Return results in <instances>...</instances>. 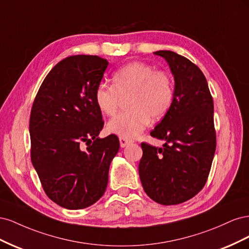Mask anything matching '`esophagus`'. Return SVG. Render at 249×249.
<instances>
[{"label":"esophagus","instance_id":"obj_1","mask_svg":"<svg viewBox=\"0 0 249 249\" xmlns=\"http://www.w3.org/2000/svg\"><path fill=\"white\" fill-rule=\"evenodd\" d=\"M119 142H120V146H122V147H125L127 144H130V143H131L132 141L129 140V139H126V138L120 137V138H119Z\"/></svg>","mask_w":249,"mask_h":249}]
</instances>
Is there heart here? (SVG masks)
<instances>
[{"mask_svg":"<svg viewBox=\"0 0 249 249\" xmlns=\"http://www.w3.org/2000/svg\"><path fill=\"white\" fill-rule=\"evenodd\" d=\"M127 97L130 109L112 119L108 130L120 137L133 139L149 124L150 118L160 120L173 102V84L169 73L153 65L133 61L112 74V85L99 83L94 89L97 108L107 116H114L122 97Z\"/></svg>","mask_w":249,"mask_h":249,"instance_id":"1","label":"heart"}]
</instances>
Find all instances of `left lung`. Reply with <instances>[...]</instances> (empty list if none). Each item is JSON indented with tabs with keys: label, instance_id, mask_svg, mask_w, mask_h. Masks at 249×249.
<instances>
[{
	"label": "left lung",
	"instance_id": "obj_1",
	"mask_svg": "<svg viewBox=\"0 0 249 249\" xmlns=\"http://www.w3.org/2000/svg\"><path fill=\"white\" fill-rule=\"evenodd\" d=\"M175 77V95L167 114L150 132L163 147L141 143L139 177L145 193L164 206L195 196L206 185L216 149L214 104L205 74L189 59L158 51Z\"/></svg>",
	"mask_w": 249,
	"mask_h": 249
}]
</instances>
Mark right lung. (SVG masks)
Returning <instances> with one entry per match:
<instances>
[{"label": "right lung", "mask_w": 249, "mask_h": 249, "mask_svg": "<svg viewBox=\"0 0 249 249\" xmlns=\"http://www.w3.org/2000/svg\"><path fill=\"white\" fill-rule=\"evenodd\" d=\"M107 66L99 56L61 60L44 78L32 105L31 161L48 197L65 209H84L103 196L119 149L116 135L97 137L104 120L93 93Z\"/></svg>", "instance_id": "right-lung-1"}]
</instances>
